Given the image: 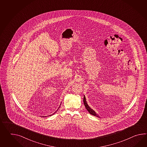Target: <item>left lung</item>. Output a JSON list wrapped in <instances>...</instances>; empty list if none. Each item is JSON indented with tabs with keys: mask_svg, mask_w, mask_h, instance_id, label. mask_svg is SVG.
<instances>
[{
	"mask_svg": "<svg viewBox=\"0 0 147 147\" xmlns=\"http://www.w3.org/2000/svg\"><path fill=\"white\" fill-rule=\"evenodd\" d=\"M83 102H84V105L85 107L86 108L87 111H89V113L90 114L92 115L93 116H96L97 117H100L98 116V115L92 109H91V108L89 106V105H88L87 102H86V97H85L84 96V98H83Z\"/></svg>",
	"mask_w": 147,
	"mask_h": 147,
	"instance_id": "1",
	"label": "left lung"
}]
</instances>
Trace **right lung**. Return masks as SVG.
I'll list each match as a JSON object with an SVG mask.
<instances>
[{
    "label": "right lung",
    "mask_w": 147,
    "mask_h": 147,
    "mask_svg": "<svg viewBox=\"0 0 147 147\" xmlns=\"http://www.w3.org/2000/svg\"><path fill=\"white\" fill-rule=\"evenodd\" d=\"M57 111H58V109H57ZM55 111V113H54V114H55V113H56V111ZM53 114H52V115H49V116H51V115H53ZM46 117H47V116H46Z\"/></svg>",
    "instance_id": "right-lung-1"
}]
</instances>
